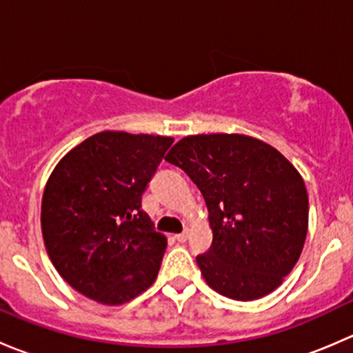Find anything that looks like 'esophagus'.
<instances>
[{"instance_id": "esophagus-1", "label": "esophagus", "mask_w": 353, "mask_h": 353, "mask_svg": "<svg viewBox=\"0 0 353 353\" xmlns=\"http://www.w3.org/2000/svg\"><path fill=\"white\" fill-rule=\"evenodd\" d=\"M188 237H190V234L183 232V234H176V236H174V239H176L177 243H186Z\"/></svg>"}]
</instances>
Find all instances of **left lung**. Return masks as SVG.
<instances>
[{
  "label": "left lung",
  "instance_id": "obj_1",
  "mask_svg": "<svg viewBox=\"0 0 353 353\" xmlns=\"http://www.w3.org/2000/svg\"><path fill=\"white\" fill-rule=\"evenodd\" d=\"M165 160L205 198L213 243L196 256L205 282L234 301L272 294L301 258L309 225L307 190L276 148L248 134H193Z\"/></svg>",
  "mask_w": 353,
  "mask_h": 353
}]
</instances>
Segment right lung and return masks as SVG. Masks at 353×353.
Returning a JSON list of instances; mask_svg holds the SVG:
<instances>
[{"instance_id":"right-lung-1","label":"right lung","mask_w":353,"mask_h":353,"mask_svg":"<svg viewBox=\"0 0 353 353\" xmlns=\"http://www.w3.org/2000/svg\"><path fill=\"white\" fill-rule=\"evenodd\" d=\"M174 138L101 131L71 148L46 183V251L85 297L121 305L155 282L167 239L141 210V194Z\"/></svg>"}]
</instances>
